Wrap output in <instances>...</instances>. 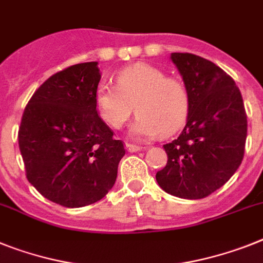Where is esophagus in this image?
<instances>
[{"label":"esophagus","instance_id":"1","mask_svg":"<svg viewBox=\"0 0 263 263\" xmlns=\"http://www.w3.org/2000/svg\"><path fill=\"white\" fill-rule=\"evenodd\" d=\"M125 149H127L128 152H138V151H142L143 147H139V145L129 144V143H127V144H125Z\"/></svg>","mask_w":263,"mask_h":263}]
</instances>
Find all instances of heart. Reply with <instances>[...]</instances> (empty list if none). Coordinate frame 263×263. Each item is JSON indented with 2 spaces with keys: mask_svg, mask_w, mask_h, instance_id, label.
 Returning <instances> with one entry per match:
<instances>
[{
  "mask_svg": "<svg viewBox=\"0 0 263 263\" xmlns=\"http://www.w3.org/2000/svg\"><path fill=\"white\" fill-rule=\"evenodd\" d=\"M95 101L101 119L115 129L135 109L131 135L136 139L155 138L160 132L173 135L184 124L190 108L189 90L180 79L143 63L118 72L116 87L100 85Z\"/></svg>",
  "mask_w": 263,
  "mask_h": 263,
  "instance_id": "1",
  "label": "heart"
}]
</instances>
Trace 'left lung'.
<instances>
[{
	"instance_id": "obj_1",
	"label": "left lung",
	"mask_w": 263,
	"mask_h": 263,
	"mask_svg": "<svg viewBox=\"0 0 263 263\" xmlns=\"http://www.w3.org/2000/svg\"><path fill=\"white\" fill-rule=\"evenodd\" d=\"M190 95L186 125L164 144L167 164L156 173L165 193L202 199L230 179L242 163L248 116L239 88L223 69L193 53H171Z\"/></svg>"
}]
</instances>
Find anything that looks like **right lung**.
<instances>
[{
  "mask_svg": "<svg viewBox=\"0 0 263 263\" xmlns=\"http://www.w3.org/2000/svg\"><path fill=\"white\" fill-rule=\"evenodd\" d=\"M98 61L50 76L33 93L18 129L26 178L46 199L77 209L114 187L125 149L98 115Z\"/></svg>",
  "mask_w": 263,
  "mask_h": 263,
  "instance_id": "1",
  "label": "right lung"
}]
</instances>
